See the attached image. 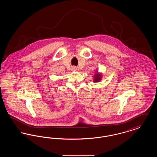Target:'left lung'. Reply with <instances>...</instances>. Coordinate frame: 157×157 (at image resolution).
Wrapping results in <instances>:
<instances>
[{
	"label": "left lung",
	"mask_w": 157,
	"mask_h": 157,
	"mask_svg": "<svg viewBox=\"0 0 157 157\" xmlns=\"http://www.w3.org/2000/svg\"><path fill=\"white\" fill-rule=\"evenodd\" d=\"M97 73H96L95 75H94V82H99L101 80V78H102V75L101 74H99L97 71Z\"/></svg>",
	"instance_id": "left-lung-1"
}]
</instances>
